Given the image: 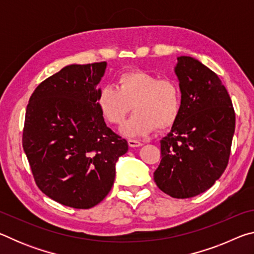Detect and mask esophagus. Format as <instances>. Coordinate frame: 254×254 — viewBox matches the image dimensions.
<instances>
[{"label":"esophagus","mask_w":254,"mask_h":254,"mask_svg":"<svg viewBox=\"0 0 254 254\" xmlns=\"http://www.w3.org/2000/svg\"><path fill=\"white\" fill-rule=\"evenodd\" d=\"M127 143L131 148H135V147H140V145H142V143H141L139 140H135V139H128Z\"/></svg>","instance_id":"1"}]
</instances>
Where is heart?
I'll return each instance as SVG.
<instances>
[{
	"mask_svg": "<svg viewBox=\"0 0 254 254\" xmlns=\"http://www.w3.org/2000/svg\"><path fill=\"white\" fill-rule=\"evenodd\" d=\"M97 107L105 121L121 126L131 109L135 112L123 127L128 136L145 135L173 127L183 106L182 89L171 78H159L144 70H131L119 76L117 86L101 87Z\"/></svg>",
	"mask_w": 254,
	"mask_h": 254,
	"instance_id": "b5f03b06",
	"label": "heart"
}]
</instances>
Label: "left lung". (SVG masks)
Masks as SVG:
<instances>
[{
	"label": "left lung",
	"mask_w": 254,
	"mask_h": 254,
	"mask_svg": "<svg viewBox=\"0 0 254 254\" xmlns=\"http://www.w3.org/2000/svg\"><path fill=\"white\" fill-rule=\"evenodd\" d=\"M183 106L160 141L161 161L153 174L159 189L190 198L209 189L226 169L235 130V112L218 76L187 56L176 66Z\"/></svg>",
	"instance_id": "left-lung-1"
}]
</instances>
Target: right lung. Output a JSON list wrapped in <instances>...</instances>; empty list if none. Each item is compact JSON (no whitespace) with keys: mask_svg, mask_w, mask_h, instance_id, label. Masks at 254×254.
I'll use <instances>...</instances> for the list:
<instances>
[{"mask_svg":"<svg viewBox=\"0 0 254 254\" xmlns=\"http://www.w3.org/2000/svg\"><path fill=\"white\" fill-rule=\"evenodd\" d=\"M106 63L69 65L37 86L25 111L22 145L38 188L58 203L87 209L105 198L127 142L97 107Z\"/></svg>","mask_w":254,"mask_h":254,"instance_id":"obj_1","label":"right lung"}]
</instances>
